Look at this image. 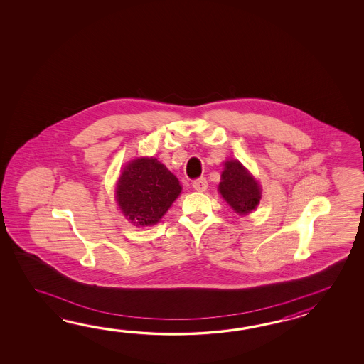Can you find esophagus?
Masks as SVG:
<instances>
[{
	"label": "esophagus",
	"instance_id": "esophagus-1",
	"mask_svg": "<svg viewBox=\"0 0 364 364\" xmlns=\"http://www.w3.org/2000/svg\"><path fill=\"white\" fill-rule=\"evenodd\" d=\"M193 187L196 191H201V193H203V191L207 190L208 182H207V179L205 178L195 179L193 182Z\"/></svg>",
	"mask_w": 364,
	"mask_h": 364
}]
</instances>
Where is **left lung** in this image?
Listing matches in <instances>:
<instances>
[{
    "label": "left lung",
    "instance_id": "obj_1",
    "mask_svg": "<svg viewBox=\"0 0 364 364\" xmlns=\"http://www.w3.org/2000/svg\"><path fill=\"white\" fill-rule=\"evenodd\" d=\"M218 190L237 213L247 215L260 201V186L240 161H226Z\"/></svg>",
    "mask_w": 364,
    "mask_h": 364
}]
</instances>
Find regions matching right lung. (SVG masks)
Wrapping results in <instances>:
<instances>
[{
  "instance_id": "1",
  "label": "right lung",
  "mask_w": 364,
  "mask_h": 364,
  "mask_svg": "<svg viewBox=\"0 0 364 364\" xmlns=\"http://www.w3.org/2000/svg\"><path fill=\"white\" fill-rule=\"evenodd\" d=\"M182 187L156 159L127 164L117 185V201L124 216L136 226L157 224L177 199Z\"/></svg>"
}]
</instances>
